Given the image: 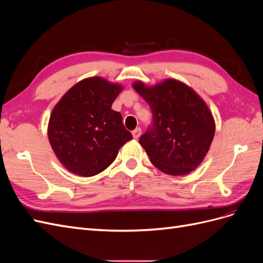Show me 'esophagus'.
<instances>
[{
	"mask_svg": "<svg viewBox=\"0 0 263 263\" xmlns=\"http://www.w3.org/2000/svg\"><path fill=\"white\" fill-rule=\"evenodd\" d=\"M140 135H141V128H139V127H137L136 129L133 130V136L135 139H138L140 137Z\"/></svg>",
	"mask_w": 263,
	"mask_h": 263,
	"instance_id": "34e87169",
	"label": "esophagus"
}]
</instances>
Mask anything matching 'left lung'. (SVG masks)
Listing matches in <instances>:
<instances>
[{"label": "left lung", "mask_w": 263, "mask_h": 263, "mask_svg": "<svg viewBox=\"0 0 263 263\" xmlns=\"http://www.w3.org/2000/svg\"><path fill=\"white\" fill-rule=\"evenodd\" d=\"M136 90L153 113V123L139 138L150 161L170 176L193 171L208 154L215 134V123L204 101L177 80L153 87L135 82Z\"/></svg>", "instance_id": "1"}]
</instances>
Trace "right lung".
Returning a JSON list of instances; mask_svg holds the SVG:
<instances>
[{"label":"right lung","instance_id":"right-lung-1","mask_svg":"<svg viewBox=\"0 0 263 263\" xmlns=\"http://www.w3.org/2000/svg\"><path fill=\"white\" fill-rule=\"evenodd\" d=\"M122 86L94 77L82 80L54 106L48 138L59 161L74 174L93 177L112 163L133 139L119 112L112 109Z\"/></svg>","mask_w":263,"mask_h":263}]
</instances>
